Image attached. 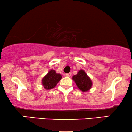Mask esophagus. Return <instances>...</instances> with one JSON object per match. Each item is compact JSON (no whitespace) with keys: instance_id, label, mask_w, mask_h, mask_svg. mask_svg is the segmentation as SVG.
I'll use <instances>...</instances> for the list:
<instances>
[{"instance_id":"esophagus-1","label":"esophagus","mask_w":132,"mask_h":132,"mask_svg":"<svg viewBox=\"0 0 132 132\" xmlns=\"http://www.w3.org/2000/svg\"><path fill=\"white\" fill-rule=\"evenodd\" d=\"M66 76L67 77H70V76H71V73H67V74H66Z\"/></svg>"}]
</instances>
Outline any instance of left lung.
<instances>
[{
	"instance_id": "1",
	"label": "left lung",
	"mask_w": 132,
	"mask_h": 132,
	"mask_svg": "<svg viewBox=\"0 0 132 132\" xmlns=\"http://www.w3.org/2000/svg\"><path fill=\"white\" fill-rule=\"evenodd\" d=\"M72 79L77 87L82 92H87L92 88L93 84L91 79L83 70H79L76 75H74Z\"/></svg>"
}]
</instances>
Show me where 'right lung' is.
Here are the masks:
<instances>
[{
	"mask_svg": "<svg viewBox=\"0 0 132 132\" xmlns=\"http://www.w3.org/2000/svg\"><path fill=\"white\" fill-rule=\"evenodd\" d=\"M62 78L60 74H57L54 70H51L42 79V84L44 88L50 90L54 88Z\"/></svg>",
	"mask_w": 132,
	"mask_h": 132,
	"instance_id": "right-lung-1",
	"label": "right lung"
}]
</instances>
